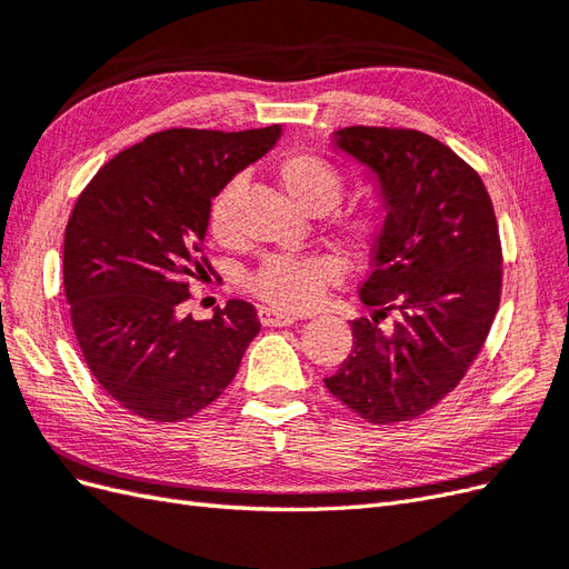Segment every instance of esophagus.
<instances>
[{
  "label": "esophagus",
  "instance_id": "esophagus-1",
  "mask_svg": "<svg viewBox=\"0 0 569 569\" xmlns=\"http://www.w3.org/2000/svg\"><path fill=\"white\" fill-rule=\"evenodd\" d=\"M258 320H261L266 327H284V325H295L299 316L274 311V308H258Z\"/></svg>",
  "mask_w": 569,
  "mask_h": 569
}]
</instances>
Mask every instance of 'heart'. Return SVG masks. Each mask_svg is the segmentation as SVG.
Masks as SVG:
<instances>
[{
    "mask_svg": "<svg viewBox=\"0 0 569 569\" xmlns=\"http://www.w3.org/2000/svg\"><path fill=\"white\" fill-rule=\"evenodd\" d=\"M274 178L303 213L320 216L336 206L327 230L349 256H368L382 239L387 226L382 201L363 199L337 206L343 194V176L330 159L316 151H289L274 163ZM244 192L247 180L237 176L222 184L209 203L206 228L218 247L232 249L242 242L239 211ZM332 274V263L318 256H268L247 278V289L278 311H306L320 299Z\"/></svg>",
    "mask_w": 569,
    "mask_h": 569,
    "instance_id": "heart-1",
    "label": "heart"
}]
</instances>
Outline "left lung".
<instances>
[{
  "label": "left lung",
  "mask_w": 569,
  "mask_h": 569,
  "mask_svg": "<svg viewBox=\"0 0 569 569\" xmlns=\"http://www.w3.org/2000/svg\"><path fill=\"white\" fill-rule=\"evenodd\" d=\"M337 147L375 170L389 211L358 289L377 316L351 320L353 349L325 387L368 422L412 420L458 387L489 337L503 289L493 203L477 170L420 130L351 126Z\"/></svg>",
  "instance_id": "left-lung-1"
}]
</instances>
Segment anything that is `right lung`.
Listing matches in <instances>:
<instances>
[{"mask_svg":"<svg viewBox=\"0 0 569 569\" xmlns=\"http://www.w3.org/2000/svg\"><path fill=\"white\" fill-rule=\"evenodd\" d=\"M278 137V126L153 132L80 192L63 239L66 301L84 363L132 416H197L234 380L261 330L247 301L209 320L182 316V303L189 282L216 272L203 256L213 194Z\"/></svg>","mask_w":569,"mask_h":569,"instance_id":"right-lung-1","label":"right lung"}]
</instances>
